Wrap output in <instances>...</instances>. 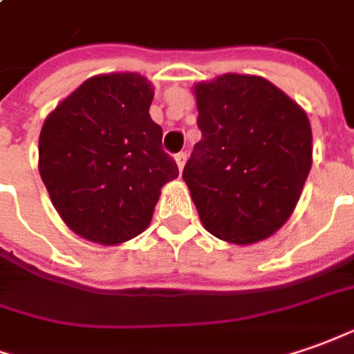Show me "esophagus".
<instances>
[{"mask_svg":"<svg viewBox=\"0 0 354 354\" xmlns=\"http://www.w3.org/2000/svg\"><path fill=\"white\" fill-rule=\"evenodd\" d=\"M174 160H176V165H178V170H182V168H184V165H186V160H187V155H186V153H178L176 157H174Z\"/></svg>","mask_w":354,"mask_h":354,"instance_id":"esophagus-1","label":"esophagus"}]
</instances>
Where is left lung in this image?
<instances>
[{
	"label": "left lung",
	"instance_id": "left-lung-1",
	"mask_svg": "<svg viewBox=\"0 0 354 354\" xmlns=\"http://www.w3.org/2000/svg\"><path fill=\"white\" fill-rule=\"evenodd\" d=\"M201 141L182 178L201 225L248 246L277 232L312 167L306 112L259 75L225 73L194 85Z\"/></svg>",
	"mask_w": 354,
	"mask_h": 354
}]
</instances>
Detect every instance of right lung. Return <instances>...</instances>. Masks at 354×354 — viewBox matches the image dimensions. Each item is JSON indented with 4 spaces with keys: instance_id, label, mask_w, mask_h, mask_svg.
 Here are the masks:
<instances>
[{
    "instance_id": "1",
    "label": "right lung",
    "mask_w": 354,
    "mask_h": 354,
    "mask_svg": "<svg viewBox=\"0 0 354 354\" xmlns=\"http://www.w3.org/2000/svg\"><path fill=\"white\" fill-rule=\"evenodd\" d=\"M155 86L139 73L86 79L44 120L38 170L62 221L75 234L118 246L141 234L178 178L149 116Z\"/></svg>"
}]
</instances>
